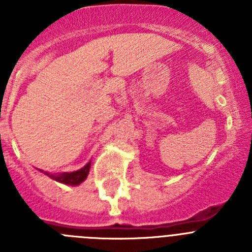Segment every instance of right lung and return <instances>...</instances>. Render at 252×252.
<instances>
[{"label": "right lung", "instance_id": "add662e5", "mask_svg": "<svg viewBox=\"0 0 252 252\" xmlns=\"http://www.w3.org/2000/svg\"><path fill=\"white\" fill-rule=\"evenodd\" d=\"M90 168H91V161L87 162L86 165L83 166L82 169L77 171H72V173H62V174H50V173H46V171H43L44 174H46L48 177H50L51 179L57 180L59 183L63 184H68V186H79L82 182H84L90 173Z\"/></svg>", "mask_w": 252, "mask_h": 252}]
</instances>
